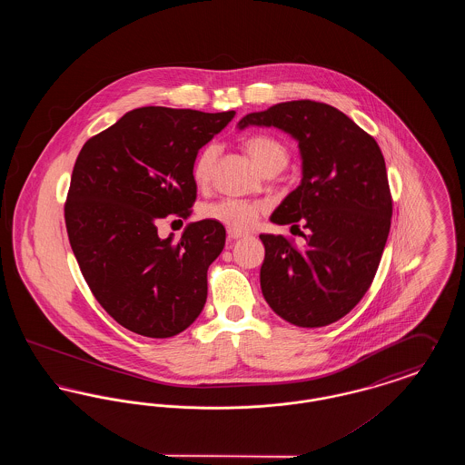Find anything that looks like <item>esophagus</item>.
<instances>
[{
	"instance_id": "obj_1",
	"label": "esophagus",
	"mask_w": 465,
	"mask_h": 465,
	"mask_svg": "<svg viewBox=\"0 0 465 465\" xmlns=\"http://www.w3.org/2000/svg\"><path fill=\"white\" fill-rule=\"evenodd\" d=\"M247 235H249V233L241 232V230H233V228L228 230V239H230V241H239V239H243V237H247Z\"/></svg>"
}]
</instances>
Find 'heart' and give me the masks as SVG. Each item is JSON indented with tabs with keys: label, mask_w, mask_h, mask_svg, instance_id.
<instances>
[{
	"label": "heart",
	"mask_w": 465,
	"mask_h": 465,
	"mask_svg": "<svg viewBox=\"0 0 465 465\" xmlns=\"http://www.w3.org/2000/svg\"><path fill=\"white\" fill-rule=\"evenodd\" d=\"M243 150L251 156L252 163L262 171H281L289 160L288 146L273 135L252 134L243 141ZM218 148L214 144L205 146L200 152L193 165V179L197 184H207L213 176ZM263 205L260 202L241 199H223L203 205L202 216L211 222L222 223L233 230H247L260 218Z\"/></svg>",
	"instance_id": "b5f03b06"
}]
</instances>
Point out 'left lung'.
I'll return each instance as SVG.
<instances>
[{"instance_id": "8db88e82", "label": "left lung", "mask_w": 465, "mask_h": 465, "mask_svg": "<svg viewBox=\"0 0 465 465\" xmlns=\"http://www.w3.org/2000/svg\"><path fill=\"white\" fill-rule=\"evenodd\" d=\"M277 127L298 141L302 183L272 222L307 228L305 247L260 235L266 303L300 328H322L347 315L375 279L391 230L392 197L375 139L324 103L289 101L249 113L239 129Z\"/></svg>"}]
</instances>
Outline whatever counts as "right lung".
<instances>
[{"label":"right lung","mask_w":465,"mask_h":465,"mask_svg":"<svg viewBox=\"0 0 465 465\" xmlns=\"http://www.w3.org/2000/svg\"><path fill=\"white\" fill-rule=\"evenodd\" d=\"M233 116L137 108L90 137L76 158L64 205L69 243L95 300L129 331L176 336L205 305L224 226L190 223L173 241L160 239L156 224L192 214L197 153Z\"/></svg>","instance_id":"obj_1"}]
</instances>
